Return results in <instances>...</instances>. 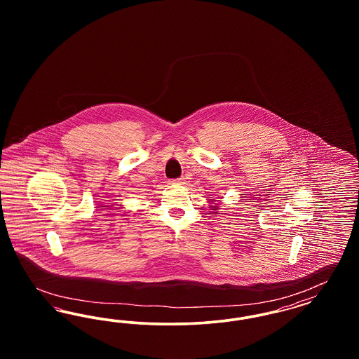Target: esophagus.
I'll return each instance as SVG.
<instances>
[{"label":"esophagus","mask_w":359,"mask_h":359,"mask_svg":"<svg viewBox=\"0 0 359 359\" xmlns=\"http://www.w3.org/2000/svg\"><path fill=\"white\" fill-rule=\"evenodd\" d=\"M171 184H184V177L173 179V180H171Z\"/></svg>","instance_id":"obj_1"}]
</instances>
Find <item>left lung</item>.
<instances>
[{
  "label": "left lung",
  "instance_id": "8db88e82",
  "mask_svg": "<svg viewBox=\"0 0 359 359\" xmlns=\"http://www.w3.org/2000/svg\"><path fill=\"white\" fill-rule=\"evenodd\" d=\"M212 207V210H218V205H211Z\"/></svg>",
  "mask_w": 359,
  "mask_h": 359
}]
</instances>
